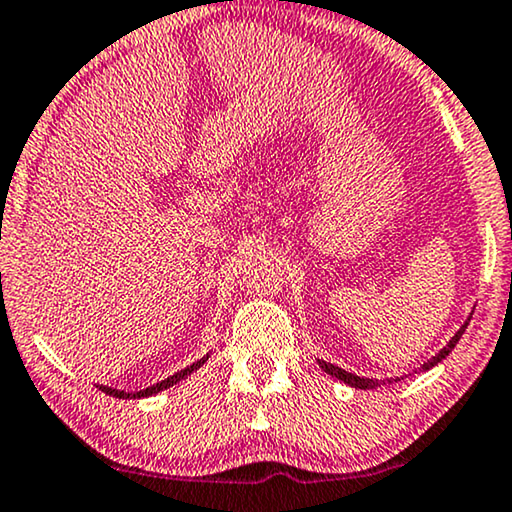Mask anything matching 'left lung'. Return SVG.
Segmentation results:
<instances>
[{
  "mask_svg": "<svg viewBox=\"0 0 512 512\" xmlns=\"http://www.w3.org/2000/svg\"><path fill=\"white\" fill-rule=\"evenodd\" d=\"M468 320H470V316H468ZM468 320L466 323H463L459 330H456V335L449 339V342L442 346V349L435 353V356L431 358V360H426L424 365H421V370H431V367H435L438 363H442V360H445L449 353H452V349L456 344H459V339H461V335L463 332H466V327H468ZM318 363V367L323 372H327L330 374V377H335V379H339V381H344V384H349L351 388H363V391H367V388H377V386H381V384H393V381H398V379H370V377H358V374H353V372H346V370H342V367H337V365H332V363H327V360H316Z\"/></svg>",
  "mask_w": 512,
  "mask_h": 512,
  "instance_id": "8db88e82",
  "label": "left lung"
}]
</instances>
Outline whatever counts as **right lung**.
<instances>
[{
	"label": "right lung",
	"mask_w": 512,
	"mask_h": 512,
	"mask_svg": "<svg viewBox=\"0 0 512 512\" xmlns=\"http://www.w3.org/2000/svg\"><path fill=\"white\" fill-rule=\"evenodd\" d=\"M210 358V353H206V356H203L201 360H196V363H192L189 367H185V370H180V372H175L173 377H166L163 381H159V384H154V386H149V388H142V391H121V388H112V386H102V384H98V388L102 393H107V395H112V398H124V400H128V398H149V395H156V393H161V391H166V388H170V386H175V384H180L182 379H187L189 374L192 372H196L199 370V367L206 363V360Z\"/></svg>",
	"instance_id": "obj_1"
}]
</instances>
